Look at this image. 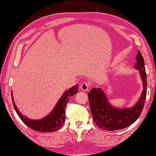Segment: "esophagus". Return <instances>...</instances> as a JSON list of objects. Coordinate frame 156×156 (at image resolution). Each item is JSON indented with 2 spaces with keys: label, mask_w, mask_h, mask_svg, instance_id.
<instances>
[{
  "label": "esophagus",
  "mask_w": 156,
  "mask_h": 156,
  "mask_svg": "<svg viewBox=\"0 0 156 156\" xmlns=\"http://www.w3.org/2000/svg\"><path fill=\"white\" fill-rule=\"evenodd\" d=\"M90 87V84L87 82H83L82 84H80V88L83 91L87 92L88 90V88Z\"/></svg>",
  "instance_id": "obj_1"
}]
</instances>
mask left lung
Wrapping results in <instances>:
<instances>
[{"mask_svg": "<svg viewBox=\"0 0 156 156\" xmlns=\"http://www.w3.org/2000/svg\"><path fill=\"white\" fill-rule=\"evenodd\" d=\"M135 68L139 70L143 90L136 105L130 108H116L108 102L106 96L100 88H93L88 94L90 108L95 124L101 129L115 131L125 128L138 119L143 109L147 92V81L144 59L138 51Z\"/></svg>", "mask_w": 156, "mask_h": 156, "instance_id": "1", "label": "left lung"}]
</instances>
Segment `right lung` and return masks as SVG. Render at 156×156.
Segmentation results:
<instances>
[{"label":"right lung","mask_w":156,"mask_h":156,"mask_svg":"<svg viewBox=\"0 0 156 156\" xmlns=\"http://www.w3.org/2000/svg\"><path fill=\"white\" fill-rule=\"evenodd\" d=\"M77 84L68 89L67 91H66L64 93L62 96L61 97L53 111L48 116H46L43 119L38 120H30L27 119V117L23 116L20 112V111H18L13 100L12 103L17 115L20 116L21 120L28 127H29L30 128L37 131L53 132L58 130L64 124V121L66 120L65 108L66 107V103H68L69 98L77 93ZM12 98L13 99L12 97Z\"/></svg>","instance_id":"right-lung-1"}]
</instances>
